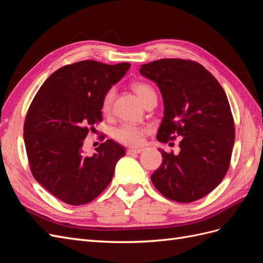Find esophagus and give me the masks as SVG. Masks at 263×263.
<instances>
[{
	"label": "esophagus",
	"mask_w": 263,
	"mask_h": 263,
	"mask_svg": "<svg viewBox=\"0 0 263 263\" xmlns=\"http://www.w3.org/2000/svg\"><path fill=\"white\" fill-rule=\"evenodd\" d=\"M142 148H129L127 149V155H133V154H140L142 153Z\"/></svg>",
	"instance_id": "esophagus-1"
}]
</instances>
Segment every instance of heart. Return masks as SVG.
I'll return each instance as SVG.
<instances>
[{
	"mask_svg": "<svg viewBox=\"0 0 263 263\" xmlns=\"http://www.w3.org/2000/svg\"><path fill=\"white\" fill-rule=\"evenodd\" d=\"M134 91L137 93L141 102H144L150 94L155 93L151 87L145 83H135L133 85ZM115 98V90L109 89L103 98L102 102V110L104 113H108L112 108L113 101ZM147 128L144 126H139L133 123H124L117 128L114 129L113 136L114 138L127 146H139L144 141V136L147 133Z\"/></svg>",
	"mask_w": 263,
	"mask_h": 263,
	"instance_id": "1",
	"label": "heart"
}]
</instances>
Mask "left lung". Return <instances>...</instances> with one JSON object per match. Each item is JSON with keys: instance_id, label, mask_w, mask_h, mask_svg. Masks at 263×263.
<instances>
[{"instance_id": "left-lung-1", "label": "left lung", "mask_w": 263, "mask_h": 263, "mask_svg": "<svg viewBox=\"0 0 263 263\" xmlns=\"http://www.w3.org/2000/svg\"><path fill=\"white\" fill-rule=\"evenodd\" d=\"M139 72L162 95L164 112L157 139L168 142L182 137L178 155L159 149L162 163L151 181L169 200H200L224 179L232 158L235 126L226 93L194 61L161 59L141 65Z\"/></svg>"}]
</instances>
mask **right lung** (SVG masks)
I'll return each instance as SVG.
<instances>
[{
  "label": "right lung",
  "mask_w": 263,
  "mask_h": 263,
  "mask_svg": "<svg viewBox=\"0 0 263 263\" xmlns=\"http://www.w3.org/2000/svg\"><path fill=\"white\" fill-rule=\"evenodd\" d=\"M130 63L84 60L58 69L31 102L24 124V141L36 181L60 201L83 205L110 183L125 148L112 139L85 156L90 127L102 121L105 93L126 74ZM93 128V127H92Z\"/></svg>",
  "instance_id": "1"
}]
</instances>
